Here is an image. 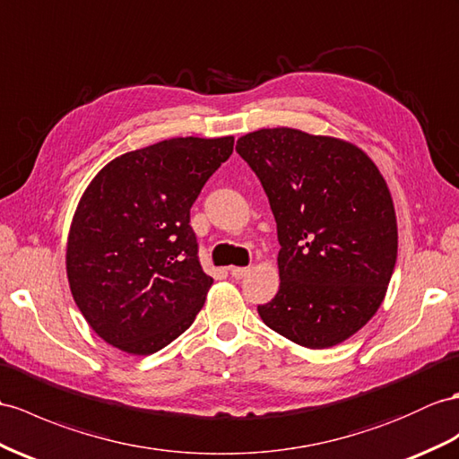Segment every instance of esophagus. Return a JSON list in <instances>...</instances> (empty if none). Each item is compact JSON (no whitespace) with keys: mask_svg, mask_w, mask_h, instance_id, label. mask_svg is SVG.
<instances>
[{"mask_svg":"<svg viewBox=\"0 0 459 459\" xmlns=\"http://www.w3.org/2000/svg\"><path fill=\"white\" fill-rule=\"evenodd\" d=\"M249 273L247 266H231L230 268V274L236 278V281H241V278Z\"/></svg>","mask_w":459,"mask_h":459,"instance_id":"1","label":"esophagus"}]
</instances>
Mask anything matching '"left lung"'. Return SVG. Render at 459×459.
<instances>
[{"mask_svg": "<svg viewBox=\"0 0 459 459\" xmlns=\"http://www.w3.org/2000/svg\"><path fill=\"white\" fill-rule=\"evenodd\" d=\"M276 220L281 288L256 307L266 327L307 349H329L382 306L397 261L389 188L356 145L294 128L238 140Z\"/></svg>", "mask_w": 459, "mask_h": 459, "instance_id": "8db88e82", "label": "left lung"}]
</instances>
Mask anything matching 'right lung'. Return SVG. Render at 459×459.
<instances>
[{
    "mask_svg": "<svg viewBox=\"0 0 459 459\" xmlns=\"http://www.w3.org/2000/svg\"><path fill=\"white\" fill-rule=\"evenodd\" d=\"M231 152L233 136L163 140L120 155L87 186L65 268L100 339L145 356L193 325L212 278L198 261L191 208Z\"/></svg>",
    "mask_w": 459,
    "mask_h": 459,
    "instance_id": "add662e5",
    "label": "right lung"
}]
</instances>
